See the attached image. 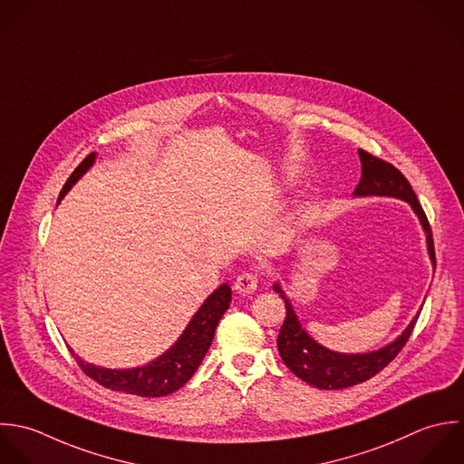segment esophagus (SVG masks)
Instances as JSON below:
<instances>
[{
  "label": "esophagus",
  "mask_w": 464,
  "mask_h": 464,
  "mask_svg": "<svg viewBox=\"0 0 464 464\" xmlns=\"http://www.w3.org/2000/svg\"><path fill=\"white\" fill-rule=\"evenodd\" d=\"M256 285H258V275L256 273H242L235 280V289L240 295H251L253 291H256Z\"/></svg>",
  "instance_id": "1"
}]
</instances>
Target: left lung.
I'll return each mask as SVG.
<instances>
[{"mask_svg": "<svg viewBox=\"0 0 464 464\" xmlns=\"http://www.w3.org/2000/svg\"><path fill=\"white\" fill-rule=\"evenodd\" d=\"M360 160H362V179L356 186L353 197H394L400 200H405L412 211L418 215L421 227L427 235V249L432 266L436 267V253H434V240L432 231L427 220V215L409 184V180L401 175L400 169H396L392 164L358 150ZM273 289L280 295V298L285 302V322L278 334V353L284 360V363L289 367L293 374H296L305 383L324 389V391H338L347 389L353 385H358L362 382L371 380L380 371H383L405 347L409 342L412 329L420 318V313L412 318V322L407 325V329L391 343L378 351L363 353V354H345L336 353L322 343H318L314 338L307 334V331L298 322V316L284 293L280 284H275ZM423 309V307H421Z\"/></svg>", "mask_w": 464, "mask_h": 464, "instance_id": "left-lung-1", "label": "left lung"}]
</instances>
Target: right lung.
Here are the masks:
<instances>
[{
    "label": "right lung",
    "mask_w": 464,
    "mask_h": 464,
    "mask_svg": "<svg viewBox=\"0 0 464 464\" xmlns=\"http://www.w3.org/2000/svg\"><path fill=\"white\" fill-rule=\"evenodd\" d=\"M97 159V153H90L68 177L66 184L63 186L57 204L63 200V197L70 191V188L93 166ZM231 302V287L227 284H222L218 289H215L204 304L198 307V311L193 314L179 340L159 358L153 362L135 367V369H106L93 363H88L81 360L77 354H73L75 362L82 369L86 376L95 380L99 385L124 392L133 394L140 398H162L175 391H179L198 369L202 363L208 349L211 347L215 329L222 318V314L229 309Z\"/></svg>",
    "instance_id": "1"
}]
</instances>
